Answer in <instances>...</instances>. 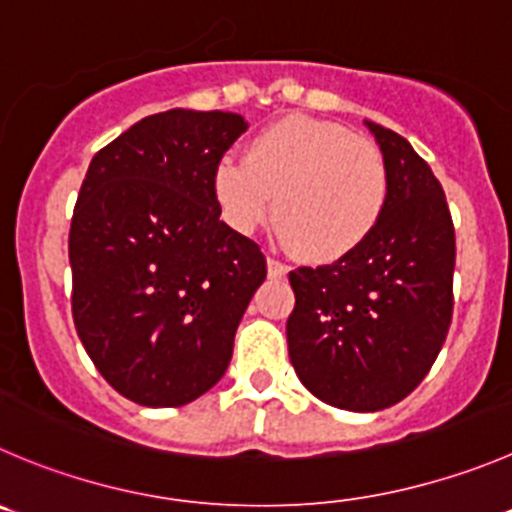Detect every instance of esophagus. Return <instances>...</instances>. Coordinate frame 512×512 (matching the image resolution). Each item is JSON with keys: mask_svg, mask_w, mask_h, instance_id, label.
<instances>
[{"mask_svg": "<svg viewBox=\"0 0 512 512\" xmlns=\"http://www.w3.org/2000/svg\"><path fill=\"white\" fill-rule=\"evenodd\" d=\"M289 274V266L279 259H269V276L271 279H284Z\"/></svg>", "mask_w": 512, "mask_h": 512, "instance_id": "1", "label": "esophagus"}]
</instances>
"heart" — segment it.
<instances>
[{
    "label": "heart",
    "instance_id": "1",
    "mask_svg": "<svg viewBox=\"0 0 512 512\" xmlns=\"http://www.w3.org/2000/svg\"><path fill=\"white\" fill-rule=\"evenodd\" d=\"M213 196L241 233L266 221L274 196V221L291 251L326 264L362 246L379 226L389 168L372 140L344 125L286 118L256 135L243 160H218Z\"/></svg>",
    "mask_w": 512,
    "mask_h": 512
}]
</instances>
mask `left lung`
Listing matches in <instances>:
<instances>
[{"mask_svg":"<svg viewBox=\"0 0 512 512\" xmlns=\"http://www.w3.org/2000/svg\"><path fill=\"white\" fill-rule=\"evenodd\" d=\"M389 168V203L372 236L324 266L289 274V359L326 405H397L435 364L452 321L455 226L440 180L402 135L367 123Z\"/></svg>","mask_w":512,"mask_h":512,"instance_id":"left-lung-1","label":"left lung"}]
</instances>
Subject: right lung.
I'll use <instances>...</instances> for the list:
<instances>
[{
	"instance_id": "1",
	"label": "right lung",
	"mask_w": 512,
	"mask_h": 512,
	"mask_svg": "<svg viewBox=\"0 0 512 512\" xmlns=\"http://www.w3.org/2000/svg\"><path fill=\"white\" fill-rule=\"evenodd\" d=\"M241 115L175 107L97 150L70 226L72 319L105 382L145 407L213 387L266 256L221 221L213 170Z\"/></svg>"
}]
</instances>
